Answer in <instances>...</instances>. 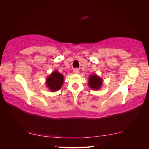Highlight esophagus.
<instances>
[{
  "label": "esophagus",
  "mask_w": 149,
  "mask_h": 149,
  "mask_svg": "<svg viewBox=\"0 0 149 149\" xmlns=\"http://www.w3.org/2000/svg\"><path fill=\"white\" fill-rule=\"evenodd\" d=\"M73 72H74V73H75V74H79V68H74V70H73Z\"/></svg>",
  "instance_id": "1"
}]
</instances>
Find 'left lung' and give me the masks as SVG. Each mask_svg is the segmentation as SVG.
Wrapping results in <instances>:
<instances>
[{"mask_svg": "<svg viewBox=\"0 0 149 149\" xmlns=\"http://www.w3.org/2000/svg\"><path fill=\"white\" fill-rule=\"evenodd\" d=\"M102 83V79L99 77L96 74H93L89 77L88 85L91 89L97 90L101 87Z\"/></svg>", "mask_w": 149, "mask_h": 149, "instance_id": "1", "label": "left lung"}]
</instances>
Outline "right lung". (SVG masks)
Instances as JSON below:
<instances>
[{
    "mask_svg": "<svg viewBox=\"0 0 149 149\" xmlns=\"http://www.w3.org/2000/svg\"><path fill=\"white\" fill-rule=\"evenodd\" d=\"M64 83V76L58 72L54 71L46 79L47 86L50 91H56L62 87Z\"/></svg>",
    "mask_w": 149,
    "mask_h": 149,
    "instance_id": "obj_1",
    "label": "right lung"
}]
</instances>
